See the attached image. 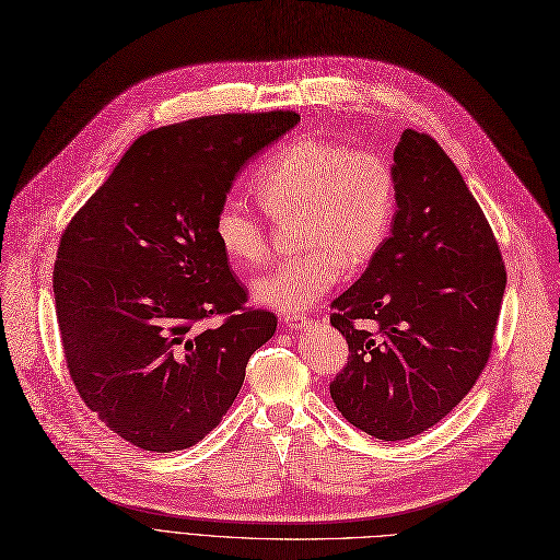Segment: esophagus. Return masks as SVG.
Wrapping results in <instances>:
<instances>
[{
	"mask_svg": "<svg viewBox=\"0 0 560 560\" xmlns=\"http://www.w3.org/2000/svg\"><path fill=\"white\" fill-rule=\"evenodd\" d=\"M281 320H283V325H285L288 329H302V327L308 323V316H304V314H291V316H283Z\"/></svg>",
	"mask_w": 560,
	"mask_h": 560,
	"instance_id": "esophagus-1",
	"label": "esophagus"
}]
</instances>
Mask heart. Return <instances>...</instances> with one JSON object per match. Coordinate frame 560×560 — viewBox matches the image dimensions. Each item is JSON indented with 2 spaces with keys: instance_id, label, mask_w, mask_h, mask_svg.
I'll return each mask as SVG.
<instances>
[{
  "instance_id": "heart-1",
  "label": "heart",
  "mask_w": 560,
  "mask_h": 560,
  "mask_svg": "<svg viewBox=\"0 0 560 560\" xmlns=\"http://www.w3.org/2000/svg\"><path fill=\"white\" fill-rule=\"evenodd\" d=\"M254 191L267 214H298L306 252L279 262L254 281L256 302L291 316L302 314L343 279L346 265L362 267L385 244L397 214V173L369 148L325 138H300L265 163ZM214 240L231 265H262L269 237L258 212L235 196L219 202Z\"/></svg>"
}]
</instances>
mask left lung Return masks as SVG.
Returning <instances> with one entry per match:
<instances>
[{"instance_id":"obj_1","label":"left lung","mask_w":560,"mask_h":560,"mask_svg":"<svg viewBox=\"0 0 560 560\" xmlns=\"http://www.w3.org/2000/svg\"><path fill=\"white\" fill-rule=\"evenodd\" d=\"M395 173L389 237L329 314L348 341L329 395L381 441L418 436L468 395L489 362L508 279L485 212L436 140L406 129Z\"/></svg>"}]
</instances>
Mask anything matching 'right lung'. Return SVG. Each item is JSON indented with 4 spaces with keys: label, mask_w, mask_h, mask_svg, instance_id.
Wrapping results in <instances>:
<instances>
[{
    "label": "right lung",
    "mask_w": 560,
    "mask_h": 560,
    "mask_svg": "<svg viewBox=\"0 0 560 560\" xmlns=\"http://www.w3.org/2000/svg\"><path fill=\"white\" fill-rule=\"evenodd\" d=\"M298 121L228 113L144 133L61 233L52 291L69 376L140 450L202 441L275 335V314L246 306L212 223L242 165ZM212 317L222 323L205 328Z\"/></svg>",
    "instance_id": "right-lung-1"
}]
</instances>
